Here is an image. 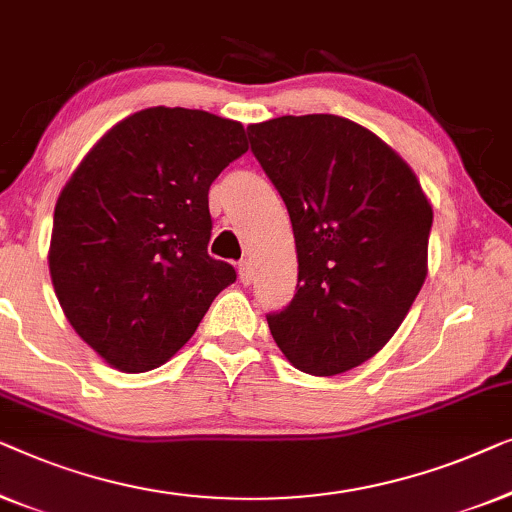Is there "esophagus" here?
<instances>
[{"mask_svg": "<svg viewBox=\"0 0 512 512\" xmlns=\"http://www.w3.org/2000/svg\"><path fill=\"white\" fill-rule=\"evenodd\" d=\"M239 278H241V283H243V285H250V283H253L255 271H253V264H250L248 259H243V262L239 264Z\"/></svg>", "mask_w": 512, "mask_h": 512, "instance_id": "1", "label": "esophagus"}]
</instances>
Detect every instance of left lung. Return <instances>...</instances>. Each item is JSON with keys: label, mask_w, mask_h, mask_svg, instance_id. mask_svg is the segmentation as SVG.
<instances>
[{"label": "left lung", "mask_w": 512, "mask_h": 512, "mask_svg": "<svg viewBox=\"0 0 512 512\" xmlns=\"http://www.w3.org/2000/svg\"><path fill=\"white\" fill-rule=\"evenodd\" d=\"M250 150L283 197L297 243V292L266 313L299 371L336 376L371 359L427 278L431 206L376 134L329 113L248 127Z\"/></svg>", "instance_id": "obj_1"}]
</instances>
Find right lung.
Here are the masks:
<instances>
[{
    "label": "right lung",
    "mask_w": 512,
    "mask_h": 512,
    "mask_svg": "<svg viewBox=\"0 0 512 512\" xmlns=\"http://www.w3.org/2000/svg\"><path fill=\"white\" fill-rule=\"evenodd\" d=\"M246 150L241 122L155 106L104 134L64 185L50 278L71 327L115 369L162 366L236 280L208 255V190Z\"/></svg>",
    "instance_id": "obj_1"
}]
</instances>
